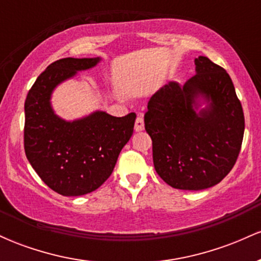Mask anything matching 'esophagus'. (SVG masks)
<instances>
[{
  "instance_id": "esophagus-1",
  "label": "esophagus",
  "mask_w": 261,
  "mask_h": 261,
  "mask_svg": "<svg viewBox=\"0 0 261 261\" xmlns=\"http://www.w3.org/2000/svg\"><path fill=\"white\" fill-rule=\"evenodd\" d=\"M145 128V122H143V118L139 115L136 118V121H135V130L136 131H142Z\"/></svg>"
}]
</instances>
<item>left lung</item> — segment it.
<instances>
[{
  "mask_svg": "<svg viewBox=\"0 0 261 261\" xmlns=\"http://www.w3.org/2000/svg\"><path fill=\"white\" fill-rule=\"evenodd\" d=\"M184 85L169 82L155 92L145 114L157 174L172 188L214 187L236 164L244 135V114L229 74L206 58ZM208 107L199 113L197 99Z\"/></svg>",
  "mask_w": 261,
  "mask_h": 261,
  "instance_id": "8db88e82",
  "label": "left lung"
}]
</instances>
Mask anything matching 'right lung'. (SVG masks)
Instances as JSON below:
<instances>
[{
	"label": "right lung",
	"mask_w": 261,
	"mask_h": 261,
	"mask_svg": "<svg viewBox=\"0 0 261 261\" xmlns=\"http://www.w3.org/2000/svg\"><path fill=\"white\" fill-rule=\"evenodd\" d=\"M99 61L58 60L40 73L27 95L25 155L41 180L60 195L80 196L97 190L113 173L119 153L133 136L135 113L116 118L95 112L73 121L54 113V88Z\"/></svg>",
	"instance_id": "1"
}]
</instances>
